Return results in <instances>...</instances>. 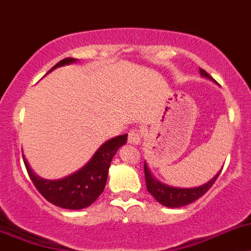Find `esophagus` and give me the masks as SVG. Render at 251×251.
I'll list each match as a JSON object with an SVG mask.
<instances>
[{
	"label": "esophagus",
	"mask_w": 251,
	"mask_h": 251,
	"mask_svg": "<svg viewBox=\"0 0 251 251\" xmlns=\"http://www.w3.org/2000/svg\"><path fill=\"white\" fill-rule=\"evenodd\" d=\"M141 134H140L139 130H131L128 132V142L130 144H134V145H139L140 142H141Z\"/></svg>",
	"instance_id": "1"
}]
</instances>
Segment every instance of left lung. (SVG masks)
Segmentation results:
<instances>
[{"mask_svg": "<svg viewBox=\"0 0 251 251\" xmlns=\"http://www.w3.org/2000/svg\"><path fill=\"white\" fill-rule=\"evenodd\" d=\"M200 74L204 77L210 78L213 80V77L207 74L205 70L200 69ZM144 171H145V181H146V187H148V191L156 199L157 201L160 202L164 206L168 207H180L185 206V205H189L191 202H194L195 200H198L199 198H201L210 187L213 186L214 182L218 179L219 171L213 179L207 181L206 184L201 185V186L198 187H187V189H181V187H173L169 186V185H165L162 182H160L159 180H156L151 175L150 170H149L146 162H144Z\"/></svg>", "mask_w": 251, "mask_h": 251, "instance_id": "obj_1", "label": "left lung"}]
</instances>
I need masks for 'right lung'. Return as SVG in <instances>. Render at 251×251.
Here are the masks:
<instances>
[{"label": "right lung", "mask_w": 251, "mask_h": 251, "mask_svg": "<svg viewBox=\"0 0 251 251\" xmlns=\"http://www.w3.org/2000/svg\"><path fill=\"white\" fill-rule=\"evenodd\" d=\"M76 61H77L76 58L72 57L64 58L49 72ZM126 141H127V134L120 135L106 141L83 168L60 180L42 179L33 174L26 159H24V162L31 181L47 201L62 209L80 210L90 206L101 195L105 189L112 157L115 156L117 149L125 145Z\"/></svg>", "instance_id": "add662e5"}]
</instances>
